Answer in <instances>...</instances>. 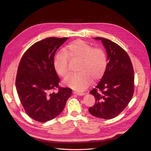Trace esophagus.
Segmentation results:
<instances>
[{"instance_id":"esophagus-1","label":"esophagus","mask_w":151,"mask_h":151,"mask_svg":"<svg viewBox=\"0 0 151 151\" xmlns=\"http://www.w3.org/2000/svg\"><path fill=\"white\" fill-rule=\"evenodd\" d=\"M73 93L74 94H76L77 95V96H84V95L85 94L84 92H80V91H73Z\"/></svg>"}]
</instances>
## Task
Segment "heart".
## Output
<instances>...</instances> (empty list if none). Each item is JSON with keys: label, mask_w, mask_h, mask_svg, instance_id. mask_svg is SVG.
<instances>
[{"label": "heart", "mask_w": 151, "mask_h": 151, "mask_svg": "<svg viewBox=\"0 0 151 151\" xmlns=\"http://www.w3.org/2000/svg\"><path fill=\"white\" fill-rule=\"evenodd\" d=\"M68 57L79 60L78 72L68 75L64 83L76 91H83L91 84L92 79L98 80L105 74L107 65V55L101 47H93L81 40H77L68 44L63 51L55 55L54 66L56 72L62 77L69 73Z\"/></svg>", "instance_id": "1"}]
</instances>
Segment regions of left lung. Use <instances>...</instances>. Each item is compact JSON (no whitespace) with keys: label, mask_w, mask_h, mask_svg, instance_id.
<instances>
[{"label":"left lung","mask_w":151,"mask_h":151,"mask_svg":"<svg viewBox=\"0 0 151 151\" xmlns=\"http://www.w3.org/2000/svg\"><path fill=\"white\" fill-rule=\"evenodd\" d=\"M94 38L104 45L109 62L100 81L90 91L96 103L89 111L95 117L109 119L119 114L132 99L134 70L130 57L122 47L106 38Z\"/></svg>","instance_id":"8db88e82"}]
</instances>
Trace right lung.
I'll use <instances>...</instances> for the list:
<instances>
[{
    "label": "right lung",
    "mask_w": 151,
    "mask_h": 151,
    "mask_svg": "<svg viewBox=\"0 0 151 151\" xmlns=\"http://www.w3.org/2000/svg\"><path fill=\"white\" fill-rule=\"evenodd\" d=\"M68 37H50L32 45L19 63L16 88L26 114L45 122L64 109L72 90L59 86L60 79L54 66L55 52ZM57 90V92H54Z\"/></svg>",
    "instance_id": "obj_1"
}]
</instances>
